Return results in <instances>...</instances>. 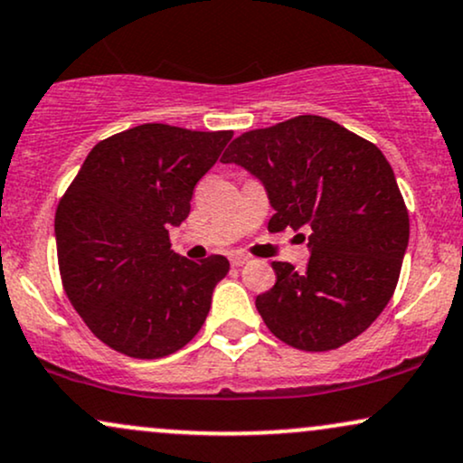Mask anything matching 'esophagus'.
I'll list each match as a JSON object with an SVG mask.
<instances>
[{
    "mask_svg": "<svg viewBox=\"0 0 463 463\" xmlns=\"http://www.w3.org/2000/svg\"><path fill=\"white\" fill-rule=\"evenodd\" d=\"M248 256L246 254H232L231 256V263H232V267H241V265H246L248 263Z\"/></svg>",
    "mask_w": 463,
    "mask_h": 463,
    "instance_id": "34e87169",
    "label": "esophagus"
}]
</instances>
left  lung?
I'll list each match as a JSON object with an SVG mask.
<instances>
[{
    "mask_svg": "<svg viewBox=\"0 0 463 463\" xmlns=\"http://www.w3.org/2000/svg\"><path fill=\"white\" fill-rule=\"evenodd\" d=\"M222 161L263 183L276 211L271 232H310L308 267L274 263L276 285L256 298L271 334L295 349L327 352L364 332L391 302L410 239L382 150L308 114L243 133Z\"/></svg>",
    "mask_w": 463,
    "mask_h": 463,
    "instance_id": "left-lung-1",
    "label": "left lung"
}]
</instances>
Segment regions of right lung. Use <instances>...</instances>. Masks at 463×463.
Returning a JSON list of instances; mask_svg holds the SVG:
<instances>
[{
    "instance_id": "right-lung-1",
    "label": "right lung",
    "mask_w": 463,
    "mask_h": 463,
    "mask_svg": "<svg viewBox=\"0 0 463 463\" xmlns=\"http://www.w3.org/2000/svg\"><path fill=\"white\" fill-rule=\"evenodd\" d=\"M232 131L133 127L99 142L55 213L66 295L94 336L131 358L155 360L196 336L226 256L194 260L172 250L168 231L192 209L196 183Z\"/></svg>"
}]
</instances>
